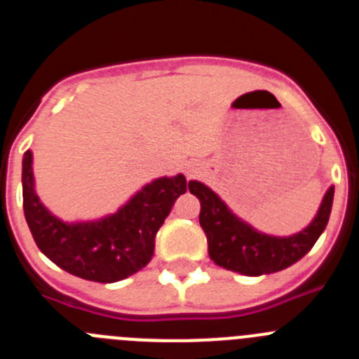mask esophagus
I'll use <instances>...</instances> for the list:
<instances>
[{"label":"esophagus","instance_id":"34e87169","mask_svg":"<svg viewBox=\"0 0 359 359\" xmlns=\"http://www.w3.org/2000/svg\"><path fill=\"white\" fill-rule=\"evenodd\" d=\"M190 172H192V170H187V174H190Z\"/></svg>","mask_w":359,"mask_h":359}]
</instances>
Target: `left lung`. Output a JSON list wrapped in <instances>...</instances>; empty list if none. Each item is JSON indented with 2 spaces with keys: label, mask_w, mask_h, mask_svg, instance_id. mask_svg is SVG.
Wrapping results in <instances>:
<instances>
[{
  "label": "left lung",
  "mask_w": 359,
  "mask_h": 359,
  "mask_svg": "<svg viewBox=\"0 0 359 359\" xmlns=\"http://www.w3.org/2000/svg\"><path fill=\"white\" fill-rule=\"evenodd\" d=\"M189 190L201 203L199 224L207 236L212 261L248 277L275 273L300 261L327 226L334 198V187H329L307 228L290 237H275L244 223L207 185L190 182Z\"/></svg>",
  "instance_id": "8db88e82"
}]
</instances>
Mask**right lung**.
Instances as JSON below:
<instances>
[{"mask_svg": "<svg viewBox=\"0 0 359 359\" xmlns=\"http://www.w3.org/2000/svg\"><path fill=\"white\" fill-rule=\"evenodd\" d=\"M23 210L37 248L68 273L93 282H118L149 264L154 237L177 198L187 192L183 174L158 177L115 214L66 223L41 203L34 185L32 151L23 156Z\"/></svg>", "mask_w": 359, "mask_h": 359, "instance_id": "add662e5", "label": "right lung"}]
</instances>
